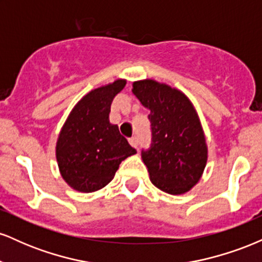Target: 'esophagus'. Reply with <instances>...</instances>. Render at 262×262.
<instances>
[{
    "mask_svg": "<svg viewBox=\"0 0 262 262\" xmlns=\"http://www.w3.org/2000/svg\"><path fill=\"white\" fill-rule=\"evenodd\" d=\"M129 143H130L132 146H134V148L138 149V145H139V140H138V137H132L130 139H129Z\"/></svg>",
    "mask_w": 262,
    "mask_h": 262,
    "instance_id": "obj_1",
    "label": "esophagus"
}]
</instances>
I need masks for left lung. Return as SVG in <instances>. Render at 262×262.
I'll return each instance as SVG.
<instances>
[{"label":"left lung","instance_id":"obj_1","mask_svg":"<svg viewBox=\"0 0 262 262\" xmlns=\"http://www.w3.org/2000/svg\"><path fill=\"white\" fill-rule=\"evenodd\" d=\"M133 93L150 110L151 144L141 150L150 181L166 193H185L201 179L207 162L196 111L182 92L154 80L134 82Z\"/></svg>","mask_w":262,"mask_h":262}]
</instances>
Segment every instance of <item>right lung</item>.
Returning <instances> with one entry per match:
<instances>
[{
    "label": "right lung",
    "instance_id": "1",
    "mask_svg": "<svg viewBox=\"0 0 262 262\" xmlns=\"http://www.w3.org/2000/svg\"><path fill=\"white\" fill-rule=\"evenodd\" d=\"M117 80L98 87L81 100L66 119L56 143V160L62 179L80 192L97 191L112 181L119 164L137 150L111 124V103L124 89Z\"/></svg>",
    "mask_w": 262,
    "mask_h": 262
}]
</instances>
